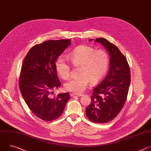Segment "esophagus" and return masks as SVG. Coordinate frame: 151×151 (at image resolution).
I'll list each match as a JSON object with an SVG mask.
<instances>
[{
	"instance_id": "esophagus-1",
	"label": "esophagus",
	"mask_w": 151,
	"mask_h": 151,
	"mask_svg": "<svg viewBox=\"0 0 151 151\" xmlns=\"http://www.w3.org/2000/svg\"><path fill=\"white\" fill-rule=\"evenodd\" d=\"M83 95L81 93H72L71 94V96H81Z\"/></svg>"
}]
</instances>
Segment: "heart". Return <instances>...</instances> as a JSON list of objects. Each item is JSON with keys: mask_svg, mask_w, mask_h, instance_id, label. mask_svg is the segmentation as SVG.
I'll use <instances>...</instances> for the list:
<instances>
[{"mask_svg": "<svg viewBox=\"0 0 151 151\" xmlns=\"http://www.w3.org/2000/svg\"><path fill=\"white\" fill-rule=\"evenodd\" d=\"M73 65L79 66L77 77L68 79L64 84L65 90L75 93L83 92L90 81L94 84L100 81L105 75L109 63L108 52L104 49L96 50L87 46H80L68 55ZM56 69L60 76L67 79L70 75V65L65 55L60 56L56 62Z\"/></svg>", "mask_w": 151, "mask_h": 151, "instance_id": "1", "label": "heart"}]
</instances>
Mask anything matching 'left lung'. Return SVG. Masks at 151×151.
I'll return each instance as SVG.
<instances>
[{
    "label": "left lung",
    "mask_w": 151,
    "mask_h": 151,
    "mask_svg": "<svg viewBox=\"0 0 151 151\" xmlns=\"http://www.w3.org/2000/svg\"><path fill=\"white\" fill-rule=\"evenodd\" d=\"M94 42L101 43L108 50L110 56L109 68L105 78L93 90L91 102L86 113L91 122L105 123L114 119L124 105L131 73L127 58L116 46L104 38H97Z\"/></svg>",
    "instance_id": "obj_1"
}]
</instances>
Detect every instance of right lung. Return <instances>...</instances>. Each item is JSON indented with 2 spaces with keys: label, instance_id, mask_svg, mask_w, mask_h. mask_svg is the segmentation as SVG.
I'll use <instances>...</instances> for the list:
<instances>
[{
  "label": "right lung",
  "instance_id": "right-lung-1",
  "mask_svg": "<svg viewBox=\"0 0 151 151\" xmlns=\"http://www.w3.org/2000/svg\"><path fill=\"white\" fill-rule=\"evenodd\" d=\"M70 44V40L46 41L33 46L23 60L20 90L31 111L43 120L58 119L70 98L68 93L52 97L51 91L61 85L55 62Z\"/></svg>",
  "mask_w": 151,
  "mask_h": 151
}]
</instances>
